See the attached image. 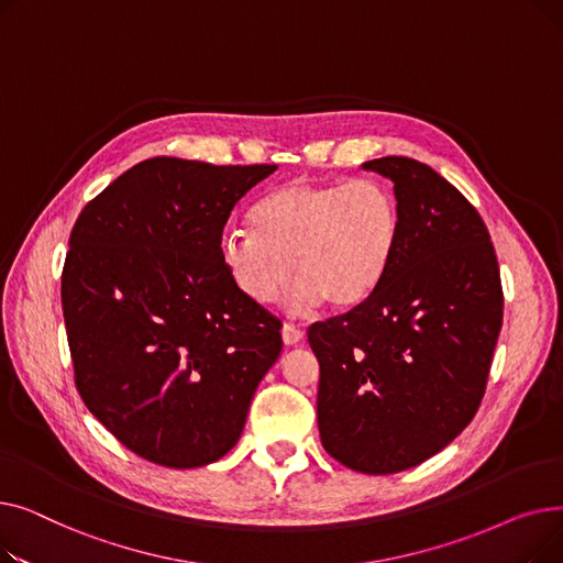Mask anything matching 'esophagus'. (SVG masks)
<instances>
[{
    "instance_id": "34e87169",
    "label": "esophagus",
    "mask_w": 563,
    "mask_h": 563,
    "mask_svg": "<svg viewBox=\"0 0 563 563\" xmlns=\"http://www.w3.org/2000/svg\"><path fill=\"white\" fill-rule=\"evenodd\" d=\"M283 342L287 346H297L301 340H303V331L294 327V323H283Z\"/></svg>"
}]
</instances>
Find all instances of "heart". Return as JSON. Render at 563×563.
<instances>
[{
    "instance_id": "b5f03b06",
    "label": "heart",
    "mask_w": 563,
    "mask_h": 563,
    "mask_svg": "<svg viewBox=\"0 0 563 563\" xmlns=\"http://www.w3.org/2000/svg\"><path fill=\"white\" fill-rule=\"evenodd\" d=\"M253 228L221 236V262L234 287L257 306L274 303L294 276V312L327 301L363 306L386 280L399 246L401 217L390 187L378 180L314 183L299 177L266 194Z\"/></svg>"
}]
</instances>
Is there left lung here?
Returning a JSON list of instances; mask_svg holds the SVG:
<instances>
[{"label":"left lung","instance_id":"1","mask_svg":"<svg viewBox=\"0 0 563 563\" xmlns=\"http://www.w3.org/2000/svg\"><path fill=\"white\" fill-rule=\"evenodd\" d=\"M395 185L401 232L372 297L317 321L321 445L365 475L431 459L472 422L501 329V283L490 234L467 198L408 157L363 164Z\"/></svg>","mask_w":563,"mask_h":563}]
</instances>
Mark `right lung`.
I'll return each mask as SVG.
<instances>
[{"mask_svg": "<svg viewBox=\"0 0 563 563\" xmlns=\"http://www.w3.org/2000/svg\"><path fill=\"white\" fill-rule=\"evenodd\" d=\"M276 170L145 159L73 232L62 306L86 408L145 461L200 467L240 440L283 323L221 262L232 207Z\"/></svg>", "mask_w": 563, "mask_h": 563, "instance_id": "add662e5", "label": "right lung"}]
</instances>
